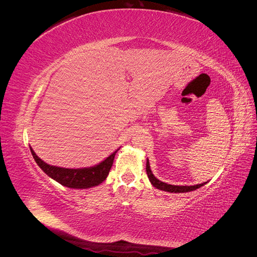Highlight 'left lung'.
<instances>
[{"instance_id": "1", "label": "left lung", "mask_w": 257, "mask_h": 257, "mask_svg": "<svg viewBox=\"0 0 257 257\" xmlns=\"http://www.w3.org/2000/svg\"><path fill=\"white\" fill-rule=\"evenodd\" d=\"M146 170H147V175L148 178H149L150 182L152 183V185L154 188H157L159 190L165 191V192H169V193H186V192H191L196 189L201 188V186L205 185L207 182L205 183H200V184H196V185H173V184H167L165 182L160 181L159 179H157L154 177V175L152 174L151 169H150V164H149V160H147V165H146Z\"/></svg>"}]
</instances>
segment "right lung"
<instances>
[{
    "label": "right lung",
    "instance_id": "right-lung-1",
    "mask_svg": "<svg viewBox=\"0 0 257 257\" xmlns=\"http://www.w3.org/2000/svg\"><path fill=\"white\" fill-rule=\"evenodd\" d=\"M30 150L35 162L37 163V165L43 169V172L46 175H48L60 184L72 189H89L92 188V186H96L102 183L104 180H106L112 166L114 155L116 151H114L106 160L99 163L98 165L88 168L72 169L49 165L38 158L31 147Z\"/></svg>",
    "mask_w": 257,
    "mask_h": 257
}]
</instances>
